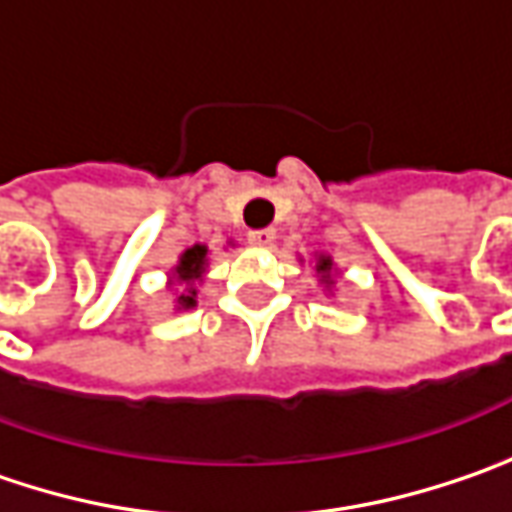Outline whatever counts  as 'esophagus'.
<instances>
[{
    "instance_id": "esophagus-1",
    "label": "esophagus",
    "mask_w": 512,
    "mask_h": 512,
    "mask_svg": "<svg viewBox=\"0 0 512 512\" xmlns=\"http://www.w3.org/2000/svg\"><path fill=\"white\" fill-rule=\"evenodd\" d=\"M249 243H252V246H260V249L272 246V243H275V228H257V231H249Z\"/></svg>"
}]
</instances>
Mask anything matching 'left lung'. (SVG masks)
<instances>
[{
	"instance_id": "obj_1",
	"label": "left lung",
	"mask_w": 512,
	"mask_h": 512,
	"mask_svg": "<svg viewBox=\"0 0 512 512\" xmlns=\"http://www.w3.org/2000/svg\"><path fill=\"white\" fill-rule=\"evenodd\" d=\"M316 275H318V284L324 286L327 292H333V286H336V278H339V269H336L333 257H330V255H316Z\"/></svg>"
}]
</instances>
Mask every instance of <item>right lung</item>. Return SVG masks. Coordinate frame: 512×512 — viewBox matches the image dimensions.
I'll list each match as a JSON object with an SVG mask.
<instances>
[{
  "instance_id": "1",
  "label": "right lung",
  "mask_w": 512,
  "mask_h": 512,
  "mask_svg": "<svg viewBox=\"0 0 512 512\" xmlns=\"http://www.w3.org/2000/svg\"><path fill=\"white\" fill-rule=\"evenodd\" d=\"M205 272H208V246L194 243L191 249H185L179 255V263L170 269V278H167V286H182V289H176V298H173L176 310L196 307V292H199L196 286L205 278Z\"/></svg>"
}]
</instances>
